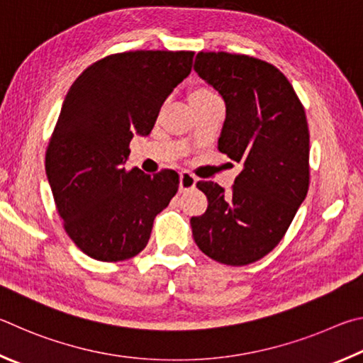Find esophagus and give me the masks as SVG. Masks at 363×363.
<instances>
[{
  "label": "esophagus",
  "mask_w": 363,
  "mask_h": 363,
  "mask_svg": "<svg viewBox=\"0 0 363 363\" xmlns=\"http://www.w3.org/2000/svg\"><path fill=\"white\" fill-rule=\"evenodd\" d=\"M196 177L193 174H189V172H180V191L185 193V191H191V189L196 188Z\"/></svg>",
  "instance_id": "34e87169"
}]
</instances>
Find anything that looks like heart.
Listing matches in <instances>:
<instances>
[{
	"label": "heart",
	"instance_id": "b5f03b06",
	"mask_svg": "<svg viewBox=\"0 0 363 363\" xmlns=\"http://www.w3.org/2000/svg\"><path fill=\"white\" fill-rule=\"evenodd\" d=\"M212 97H217L211 89L208 87H204V86H198L194 87L189 91V95H188V100L189 104H196V101H202V100H207V99H212Z\"/></svg>",
	"mask_w": 363,
	"mask_h": 363
}]
</instances>
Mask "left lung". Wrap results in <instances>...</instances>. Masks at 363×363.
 <instances>
[{"label": "left lung", "instance_id": "left-lung-1", "mask_svg": "<svg viewBox=\"0 0 363 363\" xmlns=\"http://www.w3.org/2000/svg\"><path fill=\"white\" fill-rule=\"evenodd\" d=\"M194 72L223 97L218 150L242 164L231 194L199 182L208 206L191 218L193 238L223 264H250L274 249L309 188V130L289 79L249 55L199 52Z\"/></svg>", "mask_w": 363, "mask_h": 363}]
</instances>
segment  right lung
<instances>
[{
  "instance_id": "obj_1",
  "label": "right lung",
  "mask_w": 363,
  "mask_h": 363,
  "mask_svg": "<svg viewBox=\"0 0 363 363\" xmlns=\"http://www.w3.org/2000/svg\"><path fill=\"white\" fill-rule=\"evenodd\" d=\"M189 50H135L92 63L69 87L46 151L57 212L73 242L99 262L135 257L178 191L175 170H125L165 99L191 73Z\"/></svg>"
}]
</instances>
